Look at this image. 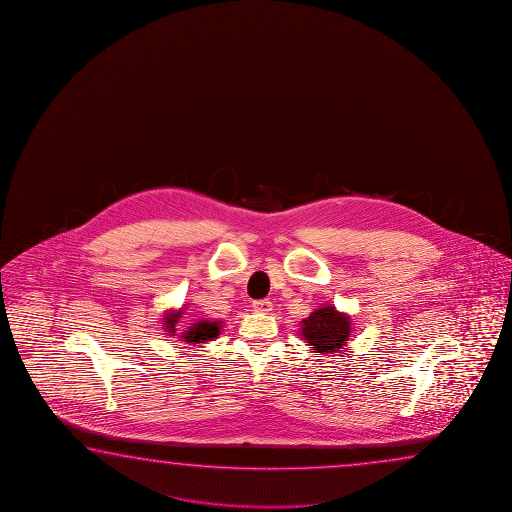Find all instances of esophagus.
I'll return each mask as SVG.
<instances>
[{
  "label": "esophagus",
  "instance_id": "esophagus-1",
  "mask_svg": "<svg viewBox=\"0 0 512 512\" xmlns=\"http://www.w3.org/2000/svg\"><path fill=\"white\" fill-rule=\"evenodd\" d=\"M252 308H254V312L269 313L272 310V303H270L269 299H260V301L252 303Z\"/></svg>",
  "mask_w": 512,
  "mask_h": 512
}]
</instances>
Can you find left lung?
I'll list each match as a JSON object with an SVG mask.
<instances>
[{
	"mask_svg": "<svg viewBox=\"0 0 512 512\" xmlns=\"http://www.w3.org/2000/svg\"><path fill=\"white\" fill-rule=\"evenodd\" d=\"M351 333V319L335 306H322L304 319L303 337L315 353H338Z\"/></svg>",
	"mask_w": 512,
	"mask_h": 512,
	"instance_id": "left-lung-1",
	"label": "left lung"
}]
</instances>
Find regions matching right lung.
<instances>
[{
  "mask_svg": "<svg viewBox=\"0 0 512 512\" xmlns=\"http://www.w3.org/2000/svg\"><path fill=\"white\" fill-rule=\"evenodd\" d=\"M179 317H181V312L168 315L165 319V328L172 330V333H174L175 322L179 321ZM218 333H220V322L199 321L190 326V330L184 333V338H186V342L199 344V342H206V340H211V338H217Z\"/></svg>",
  "mask_w": 512,
  "mask_h": 512,
  "instance_id": "1",
  "label": "right lung"
}]
</instances>
